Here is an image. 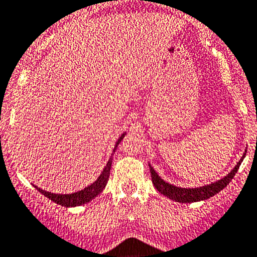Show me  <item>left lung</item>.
Instances as JSON below:
<instances>
[{"mask_svg": "<svg viewBox=\"0 0 257 257\" xmlns=\"http://www.w3.org/2000/svg\"><path fill=\"white\" fill-rule=\"evenodd\" d=\"M246 156V153L243 154L242 159L238 162L235 167H234L233 171L229 173L227 176H225L224 178L218 180V181L213 182L211 185H207V186L202 187H195V189H185V187H177L173 186V185L168 184L164 180H162V177L158 176L155 171H154L153 167L150 166V172H151V178H153V184L156 187V190L159 191L163 195L168 196L169 199L176 200L178 203H193V202H199V200H206L211 196H213L215 194L220 193V191L229 185V182L233 180V177L235 176L236 171L239 169L240 163H242L243 158Z\"/></svg>", "mask_w": 257, "mask_h": 257, "instance_id": "1", "label": "left lung"}]
</instances>
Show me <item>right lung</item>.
Wrapping results in <instances>:
<instances>
[{
  "label": "right lung",
  "mask_w": 257,
  "mask_h": 257,
  "mask_svg": "<svg viewBox=\"0 0 257 257\" xmlns=\"http://www.w3.org/2000/svg\"><path fill=\"white\" fill-rule=\"evenodd\" d=\"M124 138V135L120 136V138L117 140L115 145V149H113V153H115L116 147L117 145L121 142V140ZM111 164H112V156L110 158L108 163H107V166L104 167L103 172L101 173V176L97 178V181L94 184H91L90 186L85 187L84 190H80L77 193L73 194H53V193H48L45 190H41L40 187H36L37 190L40 191L41 194L49 198L50 200H53L57 204H61L63 207H76V206H81V204H85V203L90 202L91 199H94L95 196L98 194L103 191L104 186H106L107 181H108V176H110V171H111Z\"/></svg>",
  "instance_id": "right-lung-1"
}]
</instances>
